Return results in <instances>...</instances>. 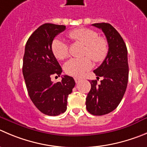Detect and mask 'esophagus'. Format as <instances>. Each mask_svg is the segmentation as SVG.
I'll list each match as a JSON object with an SVG mask.
<instances>
[{"instance_id":"1","label":"esophagus","mask_w":147,"mask_h":147,"mask_svg":"<svg viewBox=\"0 0 147 147\" xmlns=\"http://www.w3.org/2000/svg\"><path fill=\"white\" fill-rule=\"evenodd\" d=\"M74 80H75V82H76V83L77 84V83H79V82H80L81 81V79H79V78H74Z\"/></svg>"}]
</instances>
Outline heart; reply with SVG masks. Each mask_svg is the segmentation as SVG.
Here are the masks:
<instances>
[{
  "mask_svg": "<svg viewBox=\"0 0 147 147\" xmlns=\"http://www.w3.org/2000/svg\"><path fill=\"white\" fill-rule=\"evenodd\" d=\"M68 37L75 42L85 46L83 58H71L64 65L66 74L75 77H80L92 67V61L101 63L108 53V42L104 37H99L98 33L87 28H79L71 31ZM52 51L55 58L63 60L68 55V47L63 40L56 39L52 43Z\"/></svg>",
  "mask_w": 147,
  "mask_h": 147,
  "instance_id": "1",
  "label": "heart"
}]
</instances>
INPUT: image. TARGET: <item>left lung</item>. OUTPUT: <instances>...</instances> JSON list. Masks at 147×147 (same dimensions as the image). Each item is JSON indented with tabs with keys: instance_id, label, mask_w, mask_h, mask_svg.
<instances>
[{
	"instance_id": "1",
	"label": "left lung",
	"mask_w": 147,
	"mask_h": 147,
	"mask_svg": "<svg viewBox=\"0 0 147 147\" xmlns=\"http://www.w3.org/2000/svg\"><path fill=\"white\" fill-rule=\"evenodd\" d=\"M92 26L102 29L108 42L109 50L102 63L94 73L103 79L90 81L91 89L86 98L88 112L94 115H103L118 106L126 90L128 81V51L121 34L108 23H96Z\"/></svg>"
}]
</instances>
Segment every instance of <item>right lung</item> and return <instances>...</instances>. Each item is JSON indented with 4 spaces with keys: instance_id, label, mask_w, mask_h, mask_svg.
Instances as JSON below:
<instances>
[{
    "instance_id": "obj_1",
    "label": "right lung",
    "mask_w": 147,
    "mask_h": 147,
    "mask_svg": "<svg viewBox=\"0 0 147 147\" xmlns=\"http://www.w3.org/2000/svg\"><path fill=\"white\" fill-rule=\"evenodd\" d=\"M64 25L44 24L29 37L25 46L22 72L28 94L37 109L44 114L56 116L67 109L68 94L74 87V79L65 75L53 83L52 76H60L62 68L52 51V43Z\"/></svg>"
}]
</instances>
